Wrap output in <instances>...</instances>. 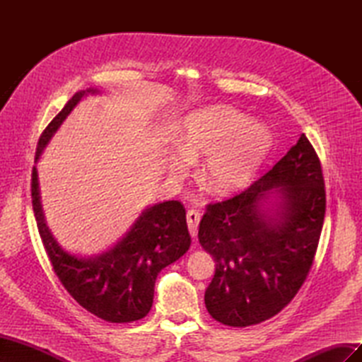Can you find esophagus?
Masks as SVG:
<instances>
[{
    "label": "esophagus",
    "mask_w": 362,
    "mask_h": 362,
    "mask_svg": "<svg viewBox=\"0 0 362 362\" xmlns=\"http://www.w3.org/2000/svg\"><path fill=\"white\" fill-rule=\"evenodd\" d=\"M201 221V214L198 210H189L187 211V225H189V231L190 235L194 238L198 235V225Z\"/></svg>",
    "instance_id": "obj_1"
}]
</instances>
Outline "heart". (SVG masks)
I'll list each match as a JSON object with an SVG mask.
<instances>
[{"instance_id": "1", "label": "heart", "mask_w": 362, "mask_h": 362, "mask_svg": "<svg viewBox=\"0 0 362 362\" xmlns=\"http://www.w3.org/2000/svg\"><path fill=\"white\" fill-rule=\"evenodd\" d=\"M273 145L270 129L229 105H211L185 117L178 139L180 154L166 161L170 177L182 180L190 161L206 157L201 182L216 194H229L255 178Z\"/></svg>"}]
</instances>
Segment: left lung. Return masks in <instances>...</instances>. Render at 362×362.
I'll return each mask as SVG.
<instances>
[{
  "instance_id": "8db88e82",
  "label": "left lung",
  "mask_w": 362,
  "mask_h": 362,
  "mask_svg": "<svg viewBox=\"0 0 362 362\" xmlns=\"http://www.w3.org/2000/svg\"><path fill=\"white\" fill-rule=\"evenodd\" d=\"M325 210L320 160L305 134L246 190L208 204L198 238L216 262L205 290L213 319L245 327L286 308L313 266Z\"/></svg>"
}]
</instances>
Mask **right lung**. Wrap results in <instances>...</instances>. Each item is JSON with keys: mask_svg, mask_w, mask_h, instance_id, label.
Returning <instances> with one entry per match:
<instances>
[{"mask_svg": "<svg viewBox=\"0 0 362 362\" xmlns=\"http://www.w3.org/2000/svg\"><path fill=\"white\" fill-rule=\"evenodd\" d=\"M87 93L98 90L76 92L43 129L36 149V163L63 120ZM31 204L43 247L63 287L84 310L110 323L144 319L154 300L158 273L180 259L192 243L184 205L178 201H166L145 208L113 247L100 255L76 257L62 249L47 226L36 166L31 172Z\"/></svg>", "mask_w": 362, "mask_h": 362, "instance_id": "right-lung-1", "label": "right lung"}]
</instances>
